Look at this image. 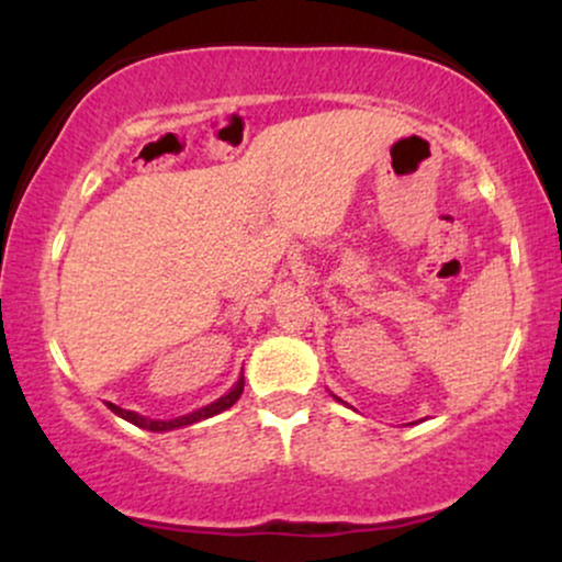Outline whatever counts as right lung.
<instances>
[{"label":"right lung","mask_w":562,"mask_h":562,"mask_svg":"<svg viewBox=\"0 0 562 562\" xmlns=\"http://www.w3.org/2000/svg\"><path fill=\"white\" fill-rule=\"evenodd\" d=\"M243 385H245V378L237 380V383L232 385V391H229V393H224L222 398H216L214 404L203 406V409H195V412H190V415L173 417V420H147V417L137 415V412L121 409V406H115V404H111V402H108V406H111V412H115V415H119V417H124V420H128V423H132V425H137V428H145V430H156V434H158V430L187 428V425H192V423H200V420H209V417L218 415V412L229 409V406L235 404L237 398H240V393H243Z\"/></svg>","instance_id":"add662e5"}]
</instances>
